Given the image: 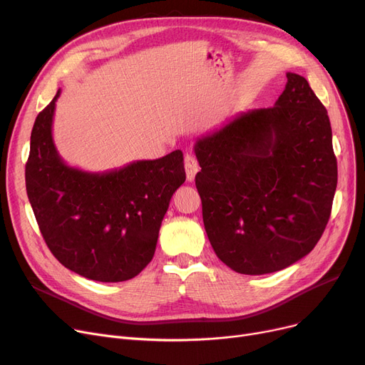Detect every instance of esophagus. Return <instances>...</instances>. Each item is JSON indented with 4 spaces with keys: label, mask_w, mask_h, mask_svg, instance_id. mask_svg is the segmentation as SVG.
Wrapping results in <instances>:
<instances>
[{
    "label": "esophagus",
    "mask_w": 365,
    "mask_h": 365,
    "mask_svg": "<svg viewBox=\"0 0 365 365\" xmlns=\"http://www.w3.org/2000/svg\"><path fill=\"white\" fill-rule=\"evenodd\" d=\"M185 171H186V179L189 182H194L195 175L200 171L198 161L194 155H186L185 157Z\"/></svg>",
    "instance_id": "1"
}]
</instances>
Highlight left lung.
<instances>
[{
    "label": "left lung",
    "mask_w": 365,
    "mask_h": 365,
    "mask_svg": "<svg viewBox=\"0 0 365 365\" xmlns=\"http://www.w3.org/2000/svg\"><path fill=\"white\" fill-rule=\"evenodd\" d=\"M194 149L204 227L226 266L263 275L314 250L330 219L337 161L327 110L303 76L287 72L272 108L238 113Z\"/></svg>",
    "instance_id": "8db88e82"
}]
</instances>
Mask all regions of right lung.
Here are the masks:
<instances>
[{"instance_id": "1", "label": "right lung", "mask_w": 365, "mask_h": 365, "mask_svg": "<svg viewBox=\"0 0 365 365\" xmlns=\"http://www.w3.org/2000/svg\"><path fill=\"white\" fill-rule=\"evenodd\" d=\"M54 99L38 113L26 192L53 256L84 278L121 282L152 260L173 194L185 182L182 150L105 173L68 165L53 142Z\"/></svg>"}]
</instances>
